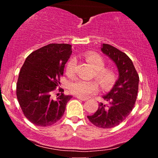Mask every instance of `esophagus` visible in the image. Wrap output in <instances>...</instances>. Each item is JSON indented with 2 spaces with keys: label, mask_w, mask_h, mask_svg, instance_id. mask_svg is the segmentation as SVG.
Here are the masks:
<instances>
[{
  "label": "esophagus",
  "mask_w": 158,
  "mask_h": 158,
  "mask_svg": "<svg viewBox=\"0 0 158 158\" xmlns=\"http://www.w3.org/2000/svg\"><path fill=\"white\" fill-rule=\"evenodd\" d=\"M77 99H80V100L81 101H86L88 100V98H83V97H77Z\"/></svg>",
  "instance_id": "esophagus-1"
}]
</instances>
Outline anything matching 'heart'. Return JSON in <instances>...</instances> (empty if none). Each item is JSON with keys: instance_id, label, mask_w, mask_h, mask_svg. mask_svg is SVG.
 Instances as JSON below:
<instances>
[{"instance_id": "1", "label": "heart", "mask_w": 158, "mask_h": 158, "mask_svg": "<svg viewBox=\"0 0 158 158\" xmlns=\"http://www.w3.org/2000/svg\"><path fill=\"white\" fill-rule=\"evenodd\" d=\"M85 58L94 68L93 77L96 78L101 86L108 88L116 81V74L111 69L105 68V61L100 55L94 51H88L85 53ZM76 61L70 59L66 65V73L72 76L75 72ZM98 83L95 80L85 81L81 79H73L69 83L68 89L72 94L80 97H88L90 94L98 90Z\"/></svg>"}]
</instances>
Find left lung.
Masks as SVG:
<instances>
[{"mask_svg":"<svg viewBox=\"0 0 158 158\" xmlns=\"http://www.w3.org/2000/svg\"><path fill=\"white\" fill-rule=\"evenodd\" d=\"M101 50L115 62L119 79L109 93L102 97L108 104L99 103L97 111L88 118L95 126L110 128L125 120L134 108L138 92L139 75L125 52L108 44H103Z\"/></svg>","mask_w":158,"mask_h":158,"instance_id":"left-lung-1","label":"left lung"}]
</instances>
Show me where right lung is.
I'll return each mask as SVG.
<instances>
[{
  "label": "right lung",
  "instance_id": "1",
  "mask_svg": "<svg viewBox=\"0 0 158 158\" xmlns=\"http://www.w3.org/2000/svg\"><path fill=\"white\" fill-rule=\"evenodd\" d=\"M72 53L68 44H50L38 49L27 57L20 70L16 85V96L27 119L38 126L55 124L64 115L71 96L63 94L60 78L64 65ZM56 89L53 100L51 95Z\"/></svg>",
  "mask_w": 158,
  "mask_h": 158
}]
</instances>
